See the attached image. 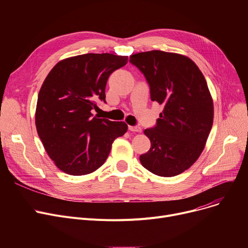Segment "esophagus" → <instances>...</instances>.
I'll list each match as a JSON object with an SVG mask.
<instances>
[{
	"instance_id": "esophagus-1",
	"label": "esophagus",
	"mask_w": 248,
	"mask_h": 248,
	"mask_svg": "<svg viewBox=\"0 0 248 248\" xmlns=\"http://www.w3.org/2000/svg\"><path fill=\"white\" fill-rule=\"evenodd\" d=\"M128 129L131 132H136V133H140L141 132V127L139 125H128Z\"/></svg>"
}]
</instances>
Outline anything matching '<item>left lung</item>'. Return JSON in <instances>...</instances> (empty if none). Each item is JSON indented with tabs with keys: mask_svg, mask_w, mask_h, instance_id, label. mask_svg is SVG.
<instances>
[{
	"mask_svg": "<svg viewBox=\"0 0 248 248\" xmlns=\"http://www.w3.org/2000/svg\"><path fill=\"white\" fill-rule=\"evenodd\" d=\"M129 62L144 74L152 101L164 107L157 124L145 129L151 149L140 161L155 175L177 176L197 161L212 128L213 100L205 77L190 58L170 52H140Z\"/></svg>",
	"mask_w": 248,
	"mask_h": 248,
	"instance_id": "8db88e82",
	"label": "left lung"
}]
</instances>
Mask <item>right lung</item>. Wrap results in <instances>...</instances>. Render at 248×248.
<instances>
[{
    "label": "right lung",
    "mask_w": 248,
    "mask_h": 248,
    "mask_svg": "<svg viewBox=\"0 0 248 248\" xmlns=\"http://www.w3.org/2000/svg\"><path fill=\"white\" fill-rule=\"evenodd\" d=\"M127 56L88 53L66 58L52 68L38 94L35 123L49 157L64 173L94 172L108 159L113 140L124 135V122L93 115L106 102L109 75Z\"/></svg>",
    "instance_id": "right-lung-1"
}]
</instances>
